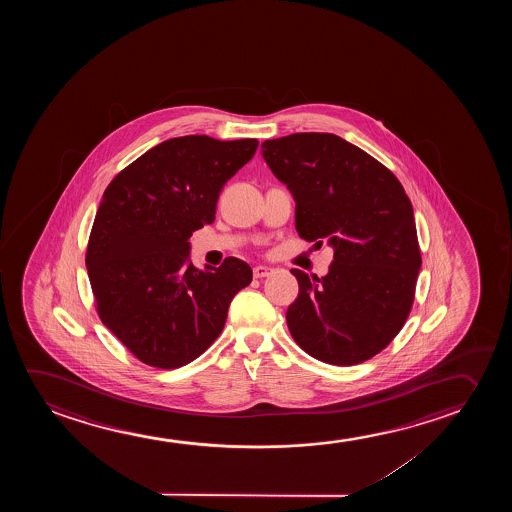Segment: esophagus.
Masks as SVG:
<instances>
[{"label": "esophagus", "instance_id": "obj_1", "mask_svg": "<svg viewBox=\"0 0 512 512\" xmlns=\"http://www.w3.org/2000/svg\"><path fill=\"white\" fill-rule=\"evenodd\" d=\"M271 273H273V269H271V267H253V278H267V276H269Z\"/></svg>", "mask_w": 512, "mask_h": 512}]
</instances>
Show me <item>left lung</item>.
Returning <instances> with one entry per match:
<instances>
[{
  "label": "left lung",
  "instance_id": "1",
  "mask_svg": "<svg viewBox=\"0 0 512 512\" xmlns=\"http://www.w3.org/2000/svg\"><path fill=\"white\" fill-rule=\"evenodd\" d=\"M262 155L294 196L299 236L334 248L322 278L290 271L299 281L287 311L290 334L325 364L369 360L392 343L413 308L421 253L406 190L336 134L267 140Z\"/></svg>",
  "mask_w": 512,
  "mask_h": 512
}]
</instances>
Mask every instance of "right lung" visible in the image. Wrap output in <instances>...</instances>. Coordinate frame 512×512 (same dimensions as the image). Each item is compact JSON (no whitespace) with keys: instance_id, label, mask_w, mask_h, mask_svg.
Here are the masks:
<instances>
[{"instance_id":"obj_1","label":"right lung","mask_w":512,"mask_h":512,"mask_svg":"<svg viewBox=\"0 0 512 512\" xmlns=\"http://www.w3.org/2000/svg\"><path fill=\"white\" fill-rule=\"evenodd\" d=\"M257 147L255 138H171L106 187L85 266L101 322L143 364L178 369L203 355L250 285L252 269L236 257L199 271L189 238L215 220L220 190Z\"/></svg>"}]
</instances>
